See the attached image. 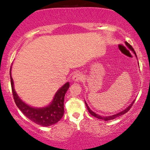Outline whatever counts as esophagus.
<instances>
[{
	"mask_svg": "<svg viewBox=\"0 0 150 150\" xmlns=\"http://www.w3.org/2000/svg\"><path fill=\"white\" fill-rule=\"evenodd\" d=\"M83 76L81 73H80V72H76V73L74 74L72 79V80H74L75 82H78L83 80Z\"/></svg>",
	"mask_w": 150,
	"mask_h": 150,
	"instance_id": "esophagus-1",
	"label": "esophagus"
}]
</instances>
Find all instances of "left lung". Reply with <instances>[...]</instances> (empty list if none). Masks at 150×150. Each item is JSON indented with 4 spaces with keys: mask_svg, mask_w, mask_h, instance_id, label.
<instances>
[{
    "mask_svg": "<svg viewBox=\"0 0 150 150\" xmlns=\"http://www.w3.org/2000/svg\"><path fill=\"white\" fill-rule=\"evenodd\" d=\"M125 44H126L128 46V47H129V49H131V50L133 51V52H134V53L135 54V55H136V52H134V49H133V47H132V46H131L130 45H129V44L128 43V42H125ZM136 57H137V55H136ZM134 101L132 102V103H131L130 105H129V106L127 107V108H126L125 110H122V111L120 112L117 113L116 115H111V116H105V117H102V116H100L99 115H97L96 113H95V112H93V111H92L90 109V108H89V107H88V105H87V103H85V105H86V106H87V108H88V112H90V114H91L92 115H93V116L95 117L98 118V119H100V120H105V121H108V120H113V119H115V118H116V117H118L121 116V115H122L125 114L126 112H127L129 111V110H130L131 107L132 106V105H133V103H134Z\"/></svg>",
    "mask_w": 150,
    "mask_h": 150,
    "instance_id": "8db88e82",
    "label": "left lung"
}]
</instances>
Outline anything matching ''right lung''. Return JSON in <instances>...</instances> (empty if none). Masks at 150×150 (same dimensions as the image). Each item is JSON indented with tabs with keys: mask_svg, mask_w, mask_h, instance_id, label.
I'll list each match as a JSON object with an SVG mask.
<instances>
[{
	"mask_svg": "<svg viewBox=\"0 0 150 150\" xmlns=\"http://www.w3.org/2000/svg\"><path fill=\"white\" fill-rule=\"evenodd\" d=\"M11 83L12 88L14 101L18 108L23 114L38 125L41 126H50L55 124L60 120L64 115V99L67 90L70 87L69 83H65L61 88L59 89L55 93L53 100L48 106L42 108H35L29 106L20 99L16 93L13 86V80L11 75Z\"/></svg>",
	"mask_w": 150,
	"mask_h": 150,
	"instance_id": "obj_1",
	"label": "right lung"
}]
</instances>
